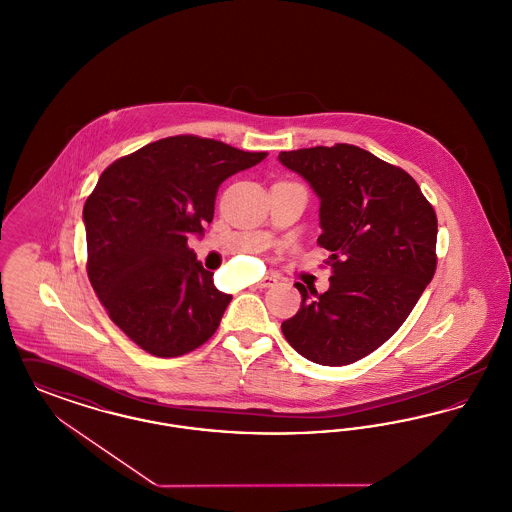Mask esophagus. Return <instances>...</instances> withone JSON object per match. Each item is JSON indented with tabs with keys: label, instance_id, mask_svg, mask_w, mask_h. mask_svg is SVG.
<instances>
[{
	"label": "esophagus",
	"instance_id": "34e87169",
	"mask_svg": "<svg viewBox=\"0 0 512 512\" xmlns=\"http://www.w3.org/2000/svg\"><path fill=\"white\" fill-rule=\"evenodd\" d=\"M276 282H278V278H276V276H272V274H270V276H265V278H261V280H259V284H257V286H259V288H270V286H274V284H276Z\"/></svg>",
	"mask_w": 512,
	"mask_h": 512
}]
</instances>
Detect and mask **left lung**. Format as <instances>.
Listing matches in <instances>:
<instances>
[{"instance_id": "8db88e82", "label": "left lung", "mask_w": 512, "mask_h": 512, "mask_svg": "<svg viewBox=\"0 0 512 512\" xmlns=\"http://www.w3.org/2000/svg\"><path fill=\"white\" fill-rule=\"evenodd\" d=\"M320 199L330 288L301 293L282 332L305 359L351 365L390 340L436 272L438 219L413 176L349 144L282 151ZM309 287V286H307Z\"/></svg>"}]
</instances>
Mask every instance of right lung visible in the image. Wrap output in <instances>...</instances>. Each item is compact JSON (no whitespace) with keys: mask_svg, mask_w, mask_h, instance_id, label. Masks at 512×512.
Segmentation results:
<instances>
[{"mask_svg":"<svg viewBox=\"0 0 512 512\" xmlns=\"http://www.w3.org/2000/svg\"><path fill=\"white\" fill-rule=\"evenodd\" d=\"M267 157L197 136H172L101 172L84 205L88 278L122 332L155 357L209 340L232 295L188 247L215 215L219 186Z\"/></svg>","mask_w":512,"mask_h":512,"instance_id":"1","label":"right lung"}]
</instances>
